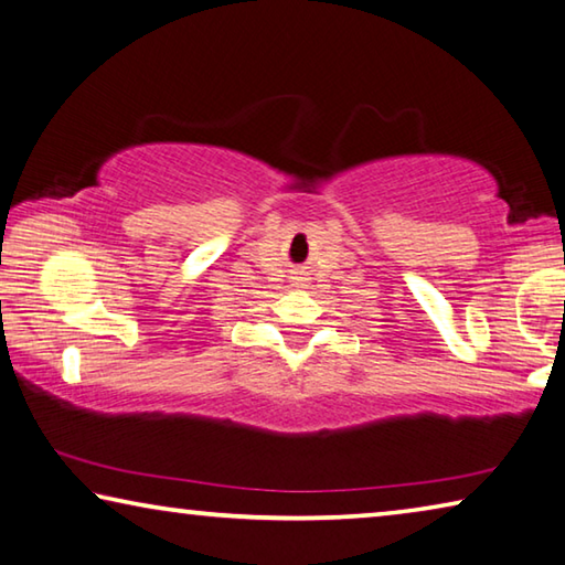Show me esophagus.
Segmentation results:
<instances>
[{
	"label": "esophagus",
	"instance_id": "34e87169",
	"mask_svg": "<svg viewBox=\"0 0 565 565\" xmlns=\"http://www.w3.org/2000/svg\"><path fill=\"white\" fill-rule=\"evenodd\" d=\"M290 282L295 285V288H305V285H308V277H302V273H295L290 277Z\"/></svg>",
	"mask_w": 565,
	"mask_h": 565
}]
</instances>
